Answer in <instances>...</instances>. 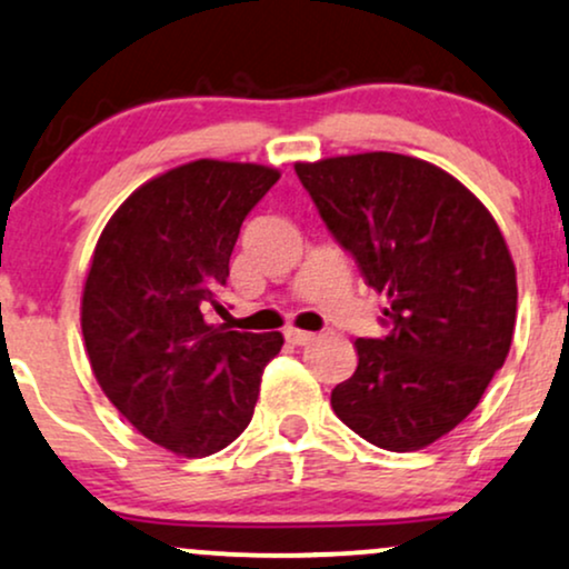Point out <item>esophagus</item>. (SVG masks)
Masks as SVG:
<instances>
[{
	"label": "esophagus",
	"mask_w": 569,
	"mask_h": 569,
	"mask_svg": "<svg viewBox=\"0 0 569 569\" xmlns=\"http://www.w3.org/2000/svg\"><path fill=\"white\" fill-rule=\"evenodd\" d=\"M312 339H315V333L302 331V328H286V341H291V345L302 347V345H310Z\"/></svg>",
	"instance_id": "34e87169"
}]
</instances>
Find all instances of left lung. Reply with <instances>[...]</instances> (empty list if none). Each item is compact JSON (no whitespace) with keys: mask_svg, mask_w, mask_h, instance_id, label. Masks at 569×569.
Returning <instances> with one entry per match:
<instances>
[{"mask_svg":"<svg viewBox=\"0 0 569 569\" xmlns=\"http://www.w3.org/2000/svg\"><path fill=\"white\" fill-rule=\"evenodd\" d=\"M320 217L385 293L381 339H358V368L331 408L376 448L408 453L456 429L509 355L517 267L467 184L402 153L299 161Z\"/></svg>","mask_w":569,"mask_h":569,"instance_id":"obj_1","label":"left lung"}]
</instances>
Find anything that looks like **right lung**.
Here are the masks:
<instances>
[{
    "label": "right lung",
    "instance_id": "add662e5",
    "mask_svg": "<svg viewBox=\"0 0 569 569\" xmlns=\"http://www.w3.org/2000/svg\"><path fill=\"white\" fill-rule=\"evenodd\" d=\"M262 163L198 159L134 190L102 228L81 291L89 366L142 437L184 458L249 427L272 333L207 323L246 214L278 182Z\"/></svg>",
    "mask_w": 569,
    "mask_h": 569
}]
</instances>
